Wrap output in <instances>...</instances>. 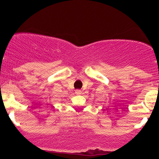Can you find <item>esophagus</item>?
<instances>
[{
  "mask_svg": "<svg viewBox=\"0 0 159 159\" xmlns=\"http://www.w3.org/2000/svg\"><path fill=\"white\" fill-rule=\"evenodd\" d=\"M75 94H77V95L81 94V90H75Z\"/></svg>",
  "mask_w": 159,
  "mask_h": 159,
  "instance_id": "obj_1",
  "label": "esophagus"
}]
</instances>
